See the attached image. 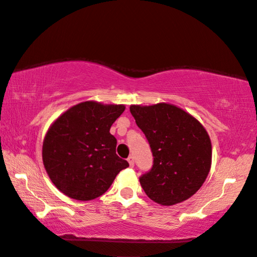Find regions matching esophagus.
I'll list each match as a JSON object with an SVG mask.
<instances>
[{
    "mask_svg": "<svg viewBox=\"0 0 257 257\" xmlns=\"http://www.w3.org/2000/svg\"><path fill=\"white\" fill-rule=\"evenodd\" d=\"M127 161H128V163H130V167L133 168V167H134V158H133L132 156L128 157V158H127Z\"/></svg>",
    "mask_w": 257,
    "mask_h": 257,
    "instance_id": "1",
    "label": "esophagus"
}]
</instances>
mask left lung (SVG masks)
I'll return each mask as SVG.
<instances>
[{
  "instance_id": "1",
  "label": "left lung",
  "mask_w": 257,
  "mask_h": 257,
  "mask_svg": "<svg viewBox=\"0 0 257 257\" xmlns=\"http://www.w3.org/2000/svg\"><path fill=\"white\" fill-rule=\"evenodd\" d=\"M151 148L153 166L140 177L150 199L170 206L199 190L211 166L209 135L198 120L174 105L130 107Z\"/></svg>"
}]
</instances>
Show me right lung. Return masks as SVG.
<instances>
[{
    "mask_svg": "<svg viewBox=\"0 0 257 257\" xmlns=\"http://www.w3.org/2000/svg\"><path fill=\"white\" fill-rule=\"evenodd\" d=\"M124 109V105L84 101L51 125L43 141V166L66 196L81 201L95 199L128 167L126 160L116 154L117 141L109 133Z\"/></svg>",
    "mask_w": 257,
    "mask_h": 257,
    "instance_id": "add662e5",
    "label": "right lung"
}]
</instances>
